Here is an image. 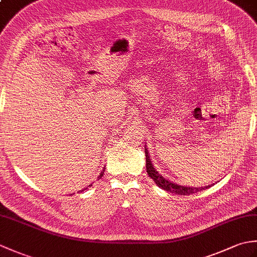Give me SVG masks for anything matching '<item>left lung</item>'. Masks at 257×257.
Masks as SVG:
<instances>
[{
	"label": "left lung",
	"mask_w": 257,
	"mask_h": 257,
	"mask_svg": "<svg viewBox=\"0 0 257 257\" xmlns=\"http://www.w3.org/2000/svg\"><path fill=\"white\" fill-rule=\"evenodd\" d=\"M145 152H146V169L147 172H148V176L154 180L155 183L158 185V187L163 189L165 191H168V192H171L174 194H181V195H190L193 193H198L200 191L204 190V189H209L211 185H206V187H199V188H194V187H187V185H181L178 183H174L170 180H168L167 178H163L162 174L157 171V169L152 165V161L150 160L149 157V152L146 149L145 147Z\"/></svg>",
	"instance_id": "obj_1"
}]
</instances>
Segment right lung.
Here are the masks:
<instances>
[{
    "mask_svg": "<svg viewBox=\"0 0 257 257\" xmlns=\"http://www.w3.org/2000/svg\"><path fill=\"white\" fill-rule=\"evenodd\" d=\"M103 172H105V171H102V172L100 173V176H99V177H98V179H100V178H101V176H102V174H103ZM90 185H91V184H90ZM90 185H89V187H90ZM86 189H88V188H85L84 190H81V191H78V192H83V191H85Z\"/></svg>",
    "mask_w": 257,
    "mask_h": 257,
    "instance_id": "add662e5",
    "label": "right lung"
}]
</instances>
